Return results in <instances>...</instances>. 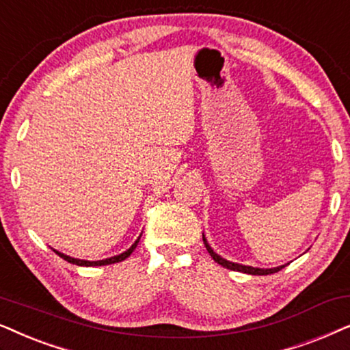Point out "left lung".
Segmentation results:
<instances>
[{"label": "left lung", "mask_w": 350, "mask_h": 350, "mask_svg": "<svg viewBox=\"0 0 350 350\" xmlns=\"http://www.w3.org/2000/svg\"><path fill=\"white\" fill-rule=\"evenodd\" d=\"M203 241H204V246H206L208 253L211 254V258L216 260L217 264H221L222 267L226 269H230V270H237V272H243V273H250V275H269V273H275L278 270H282L285 265L288 264H283V265H278V267H272V269H260V267H253V265H245V264H239V262H232V260H227L224 259L221 254H217L216 251H214L209 243L206 241V237L203 235Z\"/></svg>", "instance_id": "8db88e82"}]
</instances>
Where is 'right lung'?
<instances>
[{"label":"right lung","mask_w":350,"mask_h":350,"mask_svg":"<svg viewBox=\"0 0 350 350\" xmlns=\"http://www.w3.org/2000/svg\"><path fill=\"white\" fill-rule=\"evenodd\" d=\"M141 237H142V234L137 237V240L134 241V243L129 246V248L126 250V251H123V253L121 254H116V256H111V258H107V259H100V260H85V259H77V258H72V256H67V254H64V253H60V251H57V250H54L53 248V251L55 254H59L60 258L62 259H65L67 260V262H70V264H75V265H85V267H94V265H109V264H115V262H121V260H124L128 258V256H131V253L134 250H136V246H137V243H139V240H141Z\"/></svg>","instance_id":"1"}]
</instances>
